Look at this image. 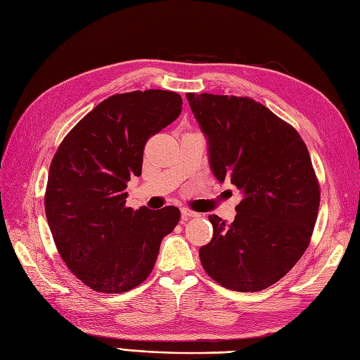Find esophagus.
<instances>
[{"label": "esophagus", "instance_id": "obj_1", "mask_svg": "<svg viewBox=\"0 0 360 360\" xmlns=\"http://www.w3.org/2000/svg\"><path fill=\"white\" fill-rule=\"evenodd\" d=\"M200 214L197 212H192L189 209H181V217L183 219H191V217H198Z\"/></svg>", "mask_w": 360, "mask_h": 360}]
</instances>
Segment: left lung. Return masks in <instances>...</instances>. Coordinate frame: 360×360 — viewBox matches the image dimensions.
<instances>
[{"instance_id":"left-lung-1","label":"left lung","mask_w":360,"mask_h":360,"mask_svg":"<svg viewBox=\"0 0 360 360\" xmlns=\"http://www.w3.org/2000/svg\"><path fill=\"white\" fill-rule=\"evenodd\" d=\"M209 141L214 177L243 193L231 224L210 214L213 237L200 249L205 274L234 291H261L307 250L320 184L297 130L249 97L188 93Z\"/></svg>"}]
</instances>
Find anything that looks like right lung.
<instances>
[{"instance_id": "1", "label": "right lung", "mask_w": 360, "mask_h": 360, "mask_svg": "<svg viewBox=\"0 0 360 360\" xmlns=\"http://www.w3.org/2000/svg\"><path fill=\"white\" fill-rule=\"evenodd\" d=\"M181 96L167 90L114 94L63 139L53 156L45 212L64 263L94 291L138 287L155 267L162 238L180 210L126 205L127 181L139 177L150 136L181 112Z\"/></svg>"}]
</instances>
